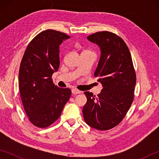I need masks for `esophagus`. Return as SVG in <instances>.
<instances>
[{"label": "esophagus", "instance_id": "1", "mask_svg": "<svg viewBox=\"0 0 159 159\" xmlns=\"http://www.w3.org/2000/svg\"><path fill=\"white\" fill-rule=\"evenodd\" d=\"M71 92L73 94H74V95H76V94H80L81 93V91L76 89V88H73V89L71 90Z\"/></svg>", "mask_w": 159, "mask_h": 159}]
</instances>
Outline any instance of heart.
<instances>
[{"label": "heart", "mask_w": 159, "mask_h": 159, "mask_svg": "<svg viewBox=\"0 0 159 159\" xmlns=\"http://www.w3.org/2000/svg\"><path fill=\"white\" fill-rule=\"evenodd\" d=\"M85 51H89V50H84V51H83V52H85Z\"/></svg>", "instance_id": "1"}]
</instances>
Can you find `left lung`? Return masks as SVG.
Segmentation results:
<instances>
[{"mask_svg": "<svg viewBox=\"0 0 159 159\" xmlns=\"http://www.w3.org/2000/svg\"><path fill=\"white\" fill-rule=\"evenodd\" d=\"M98 45L101 56L95 71L102 90L98 96L84 92L87 102L83 114L85 123L93 128L107 130L121 122L134 99L136 74L128 48L116 34L99 31L88 36Z\"/></svg>", "mask_w": 159, "mask_h": 159, "instance_id": "left-lung-1", "label": "left lung"}]
</instances>
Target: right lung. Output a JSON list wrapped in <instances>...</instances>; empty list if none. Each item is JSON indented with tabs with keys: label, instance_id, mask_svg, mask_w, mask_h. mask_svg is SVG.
Listing matches in <instances>:
<instances>
[{
	"label": "right lung",
	"instance_id": "1",
	"mask_svg": "<svg viewBox=\"0 0 159 159\" xmlns=\"http://www.w3.org/2000/svg\"><path fill=\"white\" fill-rule=\"evenodd\" d=\"M69 36L48 29L29 43L19 71V89L29 121L38 128H47L60 116L71 95L69 88L52 83V75L60 66V45Z\"/></svg>",
	"mask_w": 159,
	"mask_h": 159
}]
</instances>
